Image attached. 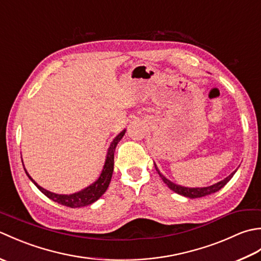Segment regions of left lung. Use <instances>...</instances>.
Masks as SVG:
<instances>
[{"label": "left lung", "instance_id": "obj_1", "mask_svg": "<svg viewBox=\"0 0 261 261\" xmlns=\"http://www.w3.org/2000/svg\"><path fill=\"white\" fill-rule=\"evenodd\" d=\"M154 168H156V170L158 171L159 176L162 177V179L164 180L165 184L167 185L171 191L177 193V194H179V195L188 197V198L203 197V196L211 195V194H213L215 192L220 191L221 188L224 187L226 185V182H228L232 178V177H233V175L236 174V171L238 170V169H236L233 173H231L228 177H225L223 180H220V181L215 182V184L211 185V186H206V187H185V186H180L178 184H175V182L170 181L168 178H166V177L162 173H160V170L158 169L156 164H154Z\"/></svg>", "mask_w": 261, "mask_h": 261}]
</instances>
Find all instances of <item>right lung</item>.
Here are the masks:
<instances>
[{"label":"right lung","instance_id":"right-lung-1","mask_svg":"<svg viewBox=\"0 0 261 261\" xmlns=\"http://www.w3.org/2000/svg\"><path fill=\"white\" fill-rule=\"evenodd\" d=\"M125 134V130L121 131L120 134L116 136L113 141L111 142V145L108 149L107 152V158H105V163L103 166L102 173L99 175L98 178L91 184L90 186L85 187L84 190H82L80 192H76L73 194H56L53 192H49L45 188H42L40 185H38L37 182L32 179V177L28 174L27 169L25 174L29 177V179L35 184L38 190L40 191L42 194L53 199L54 202H57L58 204L65 205V206L68 207H82V206H86V205H90L94 202H96L97 199L101 197L103 194L105 193V191L108 190V187L110 185L111 178H112V174H113V168H114V151L115 148L118 146V143L120 142V140L123 138Z\"/></svg>","mask_w":261,"mask_h":261}]
</instances>
